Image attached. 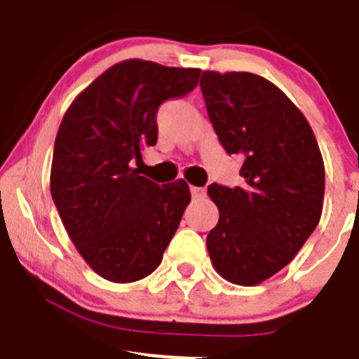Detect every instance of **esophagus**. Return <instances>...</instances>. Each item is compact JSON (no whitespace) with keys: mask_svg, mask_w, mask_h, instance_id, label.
<instances>
[{"mask_svg":"<svg viewBox=\"0 0 359 359\" xmlns=\"http://www.w3.org/2000/svg\"><path fill=\"white\" fill-rule=\"evenodd\" d=\"M191 194H193L194 200H200V198H203L206 194L205 187H196V186H191Z\"/></svg>","mask_w":359,"mask_h":359,"instance_id":"1","label":"esophagus"}]
</instances>
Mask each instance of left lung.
Segmentation results:
<instances>
[{
    "instance_id": "8db88e82",
    "label": "left lung",
    "mask_w": 359,
    "mask_h": 359,
    "mask_svg": "<svg viewBox=\"0 0 359 359\" xmlns=\"http://www.w3.org/2000/svg\"><path fill=\"white\" fill-rule=\"evenodd\" d=\"M201 92L219 142L240 154L241 187L212 184L219 222L206 236L224 280L253 287L292 262L321 219L325 165L299 107L252 72L203 71Z\"/></svg>"
}]
</instances>
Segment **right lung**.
Listing matches in <instances>:
<instances>
[{
    "mask_svg": "<svg viewBox=\"0 0 359 359\" xmlns=\"http://www.w3.org/2000/svg\"><path fill=\"white\" fill-rule=\"evenodd\" d=\"M200 69L151 60L116 64L69 106L53 147L50 191L69 238L104 280L132 283L161 264L191 201L186 180L159 187L140 175L156 146V112L189 93Z\"/></svg>",
    "mask_w": 359,
    "mask_h": 359,
    "instance_id": "1",
    "label": "right lung"
}]
</instances>
